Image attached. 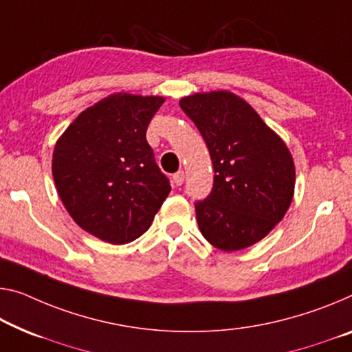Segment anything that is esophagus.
Listing matches in <instances>:
<instances>
[{"mask_svg":"<svg viewBox=\"0 0 352 352\" xmlns=\"http://www.w3.org/2000/svg\"><path fill=\"white\" fill-rule=\"evenodd\" d=\"M182 182H184V171L175 173V175H173V184H175V186H182Z\"/></svg>","mask_w":352,"mask_h":352,"instance_id":"1","label":"esophagus"}]
</instances>
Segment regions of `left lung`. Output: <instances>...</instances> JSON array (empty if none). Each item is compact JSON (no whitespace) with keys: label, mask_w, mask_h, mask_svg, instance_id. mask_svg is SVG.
Returning <instances> with one entry per match:
<instances>
[{"label":"left lung","mask_w":352,"mask_h":352,"mask_svg":"<svg viewBox=\"0 0 352 352\" xmlns=\"http://www.w3.org/2000/svg\"><path fill=\"white\" fill-rule=\"evenodd\" d=\"M179 105L206 142L215 173L212 190L195 203L199 231L223 252L256 244L293 201L291 153L244 99L228 91L182 97Z\"/></svg>","instance_id":"left-lung-1"}]
</instances>
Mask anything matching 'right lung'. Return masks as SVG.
Returning <instances> with one entry per match:
<instances>
[{
	"label": "right lung",
	"instance_id": "obj_1",
	"mask_svg": "<svg viewBox=\"0 0 352 352\" xmlns=\"http://www.w3.org/2000/svg\"><path fill=\"white\" fill-rule=\"evenodd\" d=\"M164 100L108 96L80 113L53 151V179L64 208L80 228L110 244H127L148 231L171 190L146 142Z\"/></svg>",
	"mask_w": 352,
	"mask_h": 352
}]
</instances>
